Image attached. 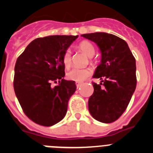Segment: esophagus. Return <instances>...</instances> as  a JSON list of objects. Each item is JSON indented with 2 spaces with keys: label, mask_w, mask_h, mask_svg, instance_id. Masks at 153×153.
<instances>
[{
  "label": "esophagus",
  "mask_w": 153,
  "mask_h": 153,
  "mask_svg": "<svg viewBox=\"0 0 153 153\" xmlns=\"http://www.w3.org/2000/svg\"><path fill=\"white\" fill-rule=\"evenodd\" d=\"M81 85H82V83H80V82H76V87H77V88L80 87Z\"/></svg>",
  "instance_id": "esophagus-1"
}]
</instances>
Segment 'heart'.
<instances>
[{
    "label": "heart",
    "mask_w": 153,
    "mask_h": 153,
    "mask_svg": "<svg viewBox=\"0 0 153 153\" xmlns=\"http://www.w3.org/2000/svg\"><path fill=\"white\" fill-rule=\"evenodd\" d=\"M79 48L84 53L86 56L91 57L95 53V49L93 44L89 41H82L79 44ZM72 56H71V51L70 49L65 51L63 55V63L66 67H69L71 64ZM92 74V70L90 68H78L74 67L67 73V77L69 79L76 81V82H82L88 78Z\"/></svg>",
    "instance_id": "b5f03b06"
}]
</instances>
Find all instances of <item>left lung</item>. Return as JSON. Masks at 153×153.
Segmentation results:
<instances>
[{"mask_svg":"<svg viewBox=\"0 0 153 153\" xmlns=\"http://www.w3.org/2000/svg\"><path fill=\"white\" fill-rule=\"evenodd\" d=\"M81 36L94 42L101 53L100 64L93 76L101 83H93L89 111L97 121L110 123L124 113L136 90V59L126 42L117 36L103 32Z\"/></svg>","mask_w":153,"mask_h":153,"instance_id":"left-lung-1","label":"left lung"}]
</instances>
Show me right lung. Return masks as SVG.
<instances>
[{"instance_id":"obj_1","label":"right lung","mask_w":153,"mask_h":153,"mask_svg":"<svg viewBox=\"0 0 153 153\" xmlns=\"http://www.w3.org/2000/svg\"><path fill=\"white\" fill-rule=\"evenodd\" d=\"M77 36L54 35L31 41L17 58L13 88L27 117L51 126L61 121L70 97L76 90L74 80H66L63 55ZM58 82L53 87V82Z\"/></svg>"}]
</instances>
